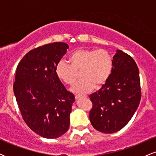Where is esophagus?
I'll return each instance as SVG.
<instances>
[{"mask_svg": "<svg viewBox=\"0 0 156 156\" xmlns=\"http://www.w3.org/2000/svg\"><path fill=\"white\" fill-rule=\"evenodd\" d=\"M80 98H82V96H80V95H76V100H78Z\"/></svg>", "mask_w": 156, "mask_h": 156, "instance_id": "obj_1", "label": "esophagus"}]
</instances>
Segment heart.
Segmentation results:
<instances>
[{
    "instance_id": "1",
    "label": "heart",
    "mask_w": 156,
    "mask_h": 156,
    "mask_svg": "<svg viewBox=\"0 0 156 156\" xmlns=\"http://www.w3.org/2000/svg\"><path fill=\"white\" fill-rule=\"evenodd\" d=\"M69 65L60 61L55 68L57 78L67 85H73L80 73L82 80L71 88L75 94H84L94 87H101L108 81L113 69V58L103 49H78L69 56Z\"/></svg>"
}]
</instances>
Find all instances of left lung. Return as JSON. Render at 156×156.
Wrapping results in <instances>:
<instances>
[{
    "instance_id": "1",
    "label": "left lung",
    "mask_w": 156,
    "mask_h": 156,
    "mask_svg": "<svg viewBox=\"0 0 156 156\" xmlns=\"http://www.w3.org/2000/svg\"><path fill=\"white\" fill-rule=\"evenodd\" d=\"M93 103L89 119L94 128L113 133L128 123L139 106L141 87L139 69L131 56L117 50L108 81L89 95Z\"/></svg>"
}]
</instances>
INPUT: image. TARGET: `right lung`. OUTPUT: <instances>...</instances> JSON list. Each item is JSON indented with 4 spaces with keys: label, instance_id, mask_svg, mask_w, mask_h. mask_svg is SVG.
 <instances>
[{
    "label": "right lung",
    "instance_id": "obj_1",
    "mask_svg": "<svg viewBox=\"0 0 156 156\" xmlns=\"http://www.w3.org/2000/svg\"><path fill=\"white\" fill-rule=\"evenodd\" d=\"M68 48L64 42H53L31 50L16 70L14 94L23 119L34 132L47 139L62 136L70 123L75 96L55 72Z\"/></svg>",
    "mask_w": 156,
    "mask_h": 156
}]
</instances>
